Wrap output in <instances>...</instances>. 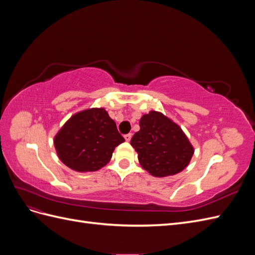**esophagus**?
Segmentation results:
<instances>
[{
	"instance_id": "34e87169",
	"label": "esophagus",
	"mask_w": 255,
	"mask_h": 255,
	"mask_svg": "<svg viewBox=\"0 0 255 255\" xmlns=\"http://www.w3.org/2000/svg\"><path fill=\"white\" fill-rule=\"evenodd\" d=\"M125 138H126V140H127V141H129V140H130V138H132V134H130V133L126 134V135H125Z\"/></svg>"
}]
</instances>
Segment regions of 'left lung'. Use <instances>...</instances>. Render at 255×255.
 <instances>
[{
  "label": "left lung",
  "mask_w": 255,
  "mask_h": 255,
  "mask_svg": "<svg viewBox=\"0 0 255 255\" xmlns=\"http://www.w3.org/2000/svg\"><path fill=\"white\" fill-rule=\"evenodd\" d=\"M140 129L130 140L138 160L153 176L181 172L194 155V148L182 128L161 113L152 111L139 121Z\"/></svg>",
  "instance_id": "left-lung-1"
}]
</instances>
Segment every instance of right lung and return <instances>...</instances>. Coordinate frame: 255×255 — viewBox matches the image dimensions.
<instances>
[{"label": "right lung", "instance_id": "1", "mask_svg": "<svg viewBox=\"0 0 255 255\" xmlns=\"http://www.w3.org/2000/svg\"><path fill=\"white\" fill-rule=\"evenodd\" d=\"M125 141L115 121L104 109L73 115L54 138L59 159L79 172L97 171L112 158L115 148Z\"/></svg>", "mask_w": 255, "mask_h": 255}]
</instances>
